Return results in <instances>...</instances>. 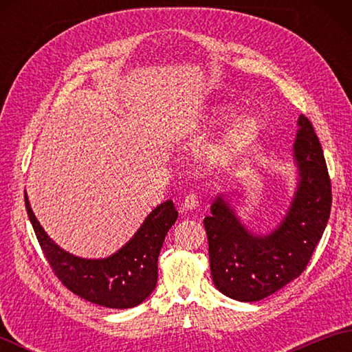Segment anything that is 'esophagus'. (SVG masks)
Instances as JSON below:
<instances>
[{
  "label": "esophagus",
  "mask_w": 352,
  "mask_h": 352,
  "mask_svg": "<svg viewBox=\"0 0 352 352\" xmlns=\"http://www.w3.org/2000/svg\"><path fill=\"white\" fill-rule=\"evenodd\" d=\"M198 197L195 195V193H189L188 197L184 198V201H183V204H182V210H184V212H192V210H195V208L198 207Z\"/></svg>",
  "instance_id": "esophagus-1"
}]
</instances>
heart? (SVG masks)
Masks as SVG:
<instances>
[{"instance_id": "1", "label": "heart", "mask_w": 352, "mask_h": 352, "mask_svg": "<svg viewBox=\"0 0 352 352\" xmlns=\"http://www.w3.org/2000/svg\"><path fill=\"white\" fill-rule=\"evenodd\" d=\"M236 115V107L230 104H218L207 111L204 121L207 124L218 125L228 121ZM192 122H180L174 125L169 131L172 140H180L188 136L192 130ZM261 130L260 119L254 115H245L231 124L226 133L216 140V144L207 151V164L212 168L223 166L242 155L254 142L257 140Z\"/></svg>"}]
</instances>
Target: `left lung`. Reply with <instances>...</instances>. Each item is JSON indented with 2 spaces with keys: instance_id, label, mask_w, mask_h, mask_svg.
Wrapping results in <instances>:
<instances>
[{
  "instance_id": "1",
  "label": "left lung",
  "mask_w": 352,
  "mask_h": 352,
  "mask_svg": "<svg viewBox=\"0 0 352 352\" xmlns=\"http://www.w3.org/2000/svg\"><path fill=\"white\" fill-rule=\"evenodd\" d=\"M298 183L286 214L266 234L248 230L219 193L204 218L213 284L236 301L275 294L307 266L331 210V183L322 146L307 118H298L294 142Z\"/></svg>"
}]
</instances>
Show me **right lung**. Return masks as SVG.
Returning a JSON list of instances; mask_svg holds the SVG:
<instances>
[{
  "label": "right lung",
  "mask_w": 352,
  "mask_h": 352,
  "mask_svg": "<svg viewBox=\"0 0 352 352\" xmlns=\"http://www.w3.org/2000/svg\"><path fill=\"white\" fill-rule=\"evenodd\" d=\"M25 207L45 257L72 294L109 309L136 307L153 294L162 245L178 218L170 199L157 206L130 241L106 258H83L62 250L36 219L27 192Z\"/></svg>",
  "instance_id": "obj_1"
}]
</instances>
